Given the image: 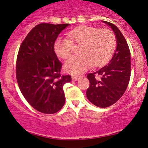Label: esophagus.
Returning <instances> with one entry per match:
<instances>
[{
	"label": "esophagus",
	"instance_id": "obj_1",
	"mask_svg": "<svg viewBox=\"0 0 148 148\" xmlns=\"http://www.w3.org/2000/svg\"><path fill=\"white\" fill-rule=\"evenodd\" d=\"M80 78V76H77V75H73L72 76V79L75 81H77L78 79Z\"/></svg>",
	"mask_w": 148,
	"mask_h": 148
}]
</instances>
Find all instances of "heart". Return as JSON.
<instances>
[{"label":"heart","instance_id":"1","mask_svg":"<svg viewBox=\"0 0 148 148\" xmlns=\"http://www.w3.org/2000/svg\"><path fill=\"white\" fill-rule=\"evenodd\" d=\"M69 38L59 37L54 42V52L61 59H68L73 51V44L81 45L79 56L66 61L64 69L69 73H82L91 66L99 67L106 64L113 54L116 45L115 36L110 29H99L82 26L71 30Z\"/></svg>","mask_w":148,"mask_h":148}]
</instances>
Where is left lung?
<instances>
[{"label": "left lung", "mask_w": 148, "mask_h": 148, "mask_svg": "<svg viewBox=\"0 0 148 148\" xmlns=\"http://www.w3.org/2000/svg\"><path fill=\"white\" fill-rule=\"evenodd\" d=\"M113 31L117 47L108 64L87 75L90 85L86 94L88 100L99 108L115 103L127 89L131 75V54L127 41L115 25L103 21Z\"/></svg>", "instance_id": "1"}]
</instances>
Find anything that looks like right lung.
Segmentation results:
<instances>
[{
  "label": "right lung",
  "mask_w": 148,
  "mask_h": 148,
  "mask_svg": "<svg viewBox=\"0 0 148 148\" xmlns=\"http://www.w3.org/2000/svg\"><path fill=\"white\" fill-rule=\"evenodd\" d=\"M69 24L42 23L33 28L18 52L16 77L21 94L34 108L54 114L65 103L63 86L71 75H61V63L54 45L59 34Z\"/></svg>",
  "instance_id": "add662e5"
}]
</instances>
